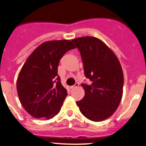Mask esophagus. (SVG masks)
<instances>
[{
	"mask_svg": "<svg viewBox=\"0 0 146 146\" xmlns=\"http://www.w3.org/2000/svg\"><path fill=\"white\" fill-rule=\"evenodd\" d=\"M78 86H79V84H78V83H76V84H75L73 86H70V88H71V89H75V88L78 87Z\"/></svg>",
	"mask_w": 146,
	"mask_h": 146,
	"instance_id": "esophagus-1",
	"label": "esophagus"
}]
</instances>
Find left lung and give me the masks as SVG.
Returning a JSON list of instances; mask_svg holds the SVG:
<instances>
[{"instance_id":"8db88e82","label":"left lung","mask_w":146,"mask_h":146,"mask_svg":"<svg viewBox=\"0 0 146 146\" xmlns=\"http://www.w3.org/2000/svg\"><path fill=\"white\" fill-rule=\"evenodd\" d=\"M79 49L84 75L90 85L82 84L84 96L77 105L86 118L95 122L107 119L118 108L123 96V73L114 52L94 36L72 39Z\"/></svg>"}]
</instances>
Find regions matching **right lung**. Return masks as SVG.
Here are the masks:
<instances>
[{
  "instance_id": "1",
  "label": "right lung",
  "mask_w": 146,
  "mask_h": 146,
  "mask_svg": "<svg viewBox=\"0 0 146 146\" xmlns=\"http://www.w3.org/2000/svg\"><path fill=\"white\" fill-rule=\"evenodd\" d=\"M76 46L70 40L42 43L21 69L17 89L21 104L34 118L50 119L59 113L67 96L57 75L60 59Z\"/></svg>"
}]
</instances>
